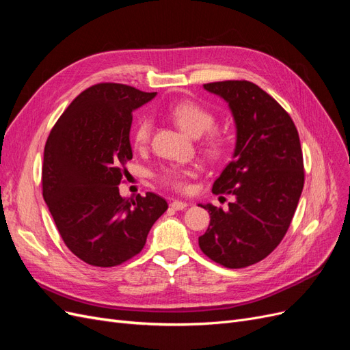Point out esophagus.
<instances>
[{
  "instance_id": "1",
  "label": "esophagus",
  "mask_w": 350,
  "mask_h": 350,
  "mask_svg": "<svg viewBox=\"0 0 350 350\" xmlns=\"http://www.w3.org/2000/svg\"><path fill=\"white\" fill-rule=\"evenodd\" d=\"M187 206H188V203H185V201H179V200H174L171 203V207L174 210H184Z\"/></svg>"
}]
</instances>
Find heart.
Wrapping results in <instances>:
<instances>
[{
	"instance_id": "obj_1",
	"label": "heart",
	"mask_w": 350,
	"mask_h": 350,
	"mask_svg": "<svg viewBox=\"0 0 350 350\" xmlns=\"http://www.w3.org/2000/svg\"><path fill=\"white\" fill-rule=\"evenodd\" d=\"M169 113L174 118V121L181 126V130L185 131L191 137H201L203 134L208 133L215 125V115L206 108L200 107L198 103L191 100H183L175 103L174 107L169 109ZM153 129V122L149 116H143L135 124L134 129V143L137 146H144L150 139ZM224 139L219 134H211L206 142L207 150L211 154H219L224 149ZM188 175L187 171H179V169H166L162 174L163 183L169 187L176 189L185 188V176Z\"/></svg>"
}]
</instances>
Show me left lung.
I'll return each instance as SVG.
<instances>
[{"mask_svg":"<svg viewBox=\"0 0 350 350\" xmlns=\"http://www.w3.org/2000/svg\"><path fill=\"white\" fill-rule=\"evenodd\" d=\"M224 99L235 122L232 161L216 179L213 194L234 196L228 210L211 203L210 225L198 245L228 269L266 258L288 230L304 188V161L298 130L280 105L245 80L207 83Z\"/></svg>","mask_w":350,"mask_h":350,"instance_id":"obj_1","label":"left lung"}]
</instances>
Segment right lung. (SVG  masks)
Wrapping results in <instances>:
<instances>
[{
	"label": "right lung",
	"mask_w": 350,
	"mask_h": 350,
	"mask_svg": "<svg viewBox=\"0 0 350 350\" xmlns=\"http://www.w3.org/2000/svg\"><path fill=\"white\" fill-rule=\"evenodd\" d=\"M156 94L94 84L70 103L46 140L44 200L68 250L90 266H118L139 254L167 208L153 193L129 200L118 188L133 159V112Z\"/></svg>",
	"instance_id": "right-lung-1"
}]
</instances>
